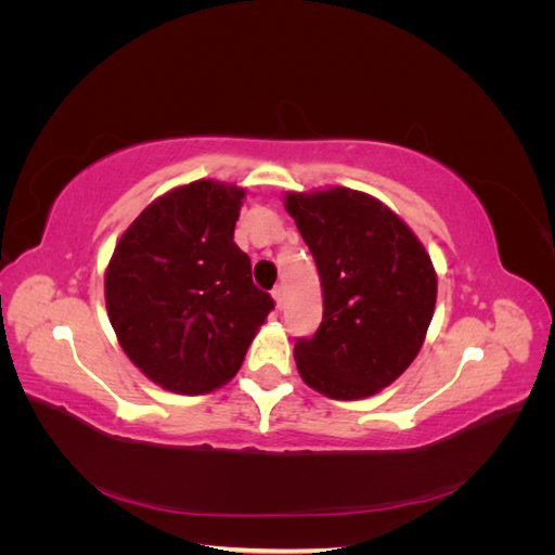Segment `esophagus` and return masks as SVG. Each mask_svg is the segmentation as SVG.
I'll return each instance as SVG.
<instances>
[{
  "label": "esophagus",
  "mask_w": 555,
  "mask_h": 555,
  "mask_svg": "<svg viewBox=\"0 0 555 555\" xmlns=\"http://www.w3.org/2000/svg\"><path fill=\"white\" fill-rule=\"evenodd\" d=\"M271 296H273V300H275V308L280 310L282 304H284V287H282V284H278V287L271 292Z\"/></svg>",
  "instance_id": "obj_1"
}]
</instances>
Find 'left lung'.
Listing matches in <instances>:
<instances>
[{"label":"left lung","instance_id":"left-lung-1","mask_svg":"<svg viewBox=\"0 0 555 555\" xmlns=\"http://www.w3.org/2000/svg\"><path fill=\"white\" fill-rule=\"evenodd\" d=\"M282 201L324 292L319 331L294 345L300 379L333 400L375 396L426 340L438 300L430 255L400 215L365 192L333 184Z\"/></svg>","mask_w":555,"mask_h":555}]
</instances>
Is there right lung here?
Listing matches in <instances>:
<instances>
[{
	"label": "right lung",
	"instance_id": "add662e5",
	"mask_svg": "<svg viewBox=\"0 0 555 555\" xmlns=\"http://www.w3.org/2000/svg\"><path fill=\"white\" fill-rule=\"evenodd\" d=\"M243 198L238 184L212 178L178 184L115 243L104 273L111 326L129 361L166 391L220 389L273 310L233 243Z\"/></svg>",
	"mask_w": 555,
	"mask_h": 555
}]
</instances>
